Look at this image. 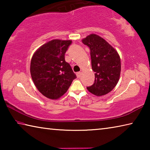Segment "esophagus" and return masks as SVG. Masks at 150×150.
Instances as JSON below:
<instances>
[{
  "label": "esophagus",
  "instance_id": "obj_1",
  "mask_svg": "<svg viewBox=\"0 0 150 150\" xmlns=\"http://www.w3.org/2000/svg\"><path fill=\"white\" fill-rule=\"evenodd\" d=\"M76 75H77V78H80L81 76V72H78V73H76Z\"/></svg>",
  "mask_w": 150,
  "mask_h": 150
}]
</instances>
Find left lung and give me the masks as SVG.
Segmentation results:
<instances>
[{
  "label": "left lung",
  "instance_id": "8db88e82",
  "mask_svg": "<svg viewBox=\"0 0 150 150\" xmlns=\"http://www.w3.org/2000/svg\"><path fill=\"white\" fill-rule=\"evenodd\" d=\"M82 42L89 47L91 65L95 76V83L87 90L97 96L105 95L116 87L120 79V55L109 43L95 34L87 35Z\"/></svg>",
  "mask_w": 150,
  "mask_h": 150
}]
</instances>
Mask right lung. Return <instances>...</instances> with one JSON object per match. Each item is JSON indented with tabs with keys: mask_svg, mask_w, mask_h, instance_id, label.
Wrapping results in <instances>:
<instances>
[{
	"mask_svg": "<svg viewBox=\"0 0 150 150\" xmlns=\"http://www.w3.org/2000/svg\"><path fill=\"white\" fill-rule=\"evenodd\" d=\"M72 40H52L41 45L33 54L30 74L35 87L45 97L56 100L67 92L77 78L65 54Z\"/></svg>",
	"mask_w": 150,
	"mask_h": 150,
	"instance_id": "add662e5",
	"label": "right lung"
}]
</instances>
